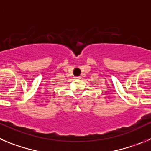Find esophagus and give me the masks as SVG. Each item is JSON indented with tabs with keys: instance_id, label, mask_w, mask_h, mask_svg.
Wrapping results in <instances>:
<instances>
[{
	"instance_id": "esophagus-1",
	"label": "esophagus",
	"mask_w": 151,
	"mask_h": 151,
	"mask_svg": "<svg viewBox=\"0 0 151 151\" xmlns=\"http://www.w3.org/2000/svg\"><path fill=\"white\" fill-rule=\"evenodd\" d=\"M80 78H81V77H80V76H75V77H74L75 79H79Z\"/></svg>"
}]
</instances>
